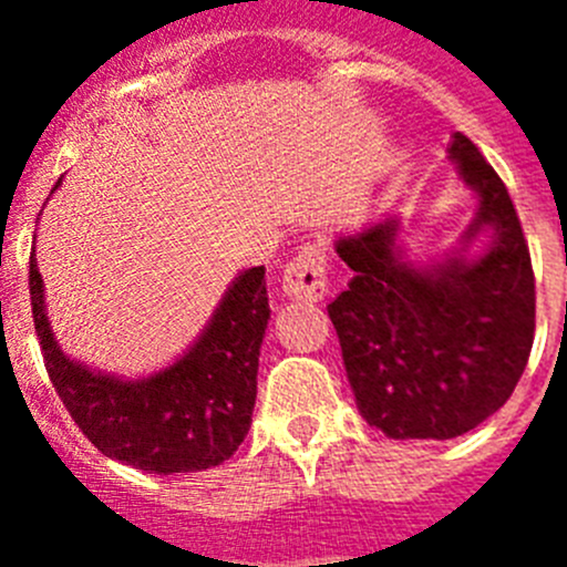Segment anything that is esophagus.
Wrapping results in <instances>:
<instances>
[{"mask_svg": "<svg viewBox=\"0 0 567 567\" xmlns=\"http://www.w3.org/2000/svg\"><path fill=\"white\" fill-rule=\"evenodd\" d=\"M327 240H312L307 247H300V252L284 269V292L303 303H318L327 298Z\"/></svg>", "mask_w": 567, "mask_h": 567, "instance_id": "obj_1", "label": "esophagus"}]
</instances>
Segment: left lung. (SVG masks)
Returning a JSON list of instances; mask_svg holds the SVG:
<instances>
[{"label": "left lung", "instance_id": "1", "mask_svg": "<svg viewBox=\"0 0 567 567\" xmlns=\"http://www.w3.org/2000/svg\"><path fill=\"white\" fill-rule=\"evenodd\" d=\"M452 158L480 195L491 247L468 264L414 269L394 252V221L338 240L352 269L329 303L360 414L394 440H452L497 412L519 383L534 346L537 292L528 240L497 169L454 133Z\"/></svg>", "mask_w": 567, "mask_h": 567}]
</instances>
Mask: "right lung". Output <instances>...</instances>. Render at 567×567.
Here are the masks:
<instances>
[{
	"label": "right lung",
	"instance_id": "obj_1",
	"mask_svg": "<svg viewBox=\"0 0 567 567\" xmlns=\"http://www.w3.org/2000/svg\"><path fill=\"white\" fill-rule=\"evenodd\" d=\"M28 280L53 389L99 452L150 474L204 471L238 452L252 423L269 320L264 267L238 275L193 349L147 380L110 378L64 358L44 315L37 255H30Z\"/></svg>",
	"mask_w": 567,
	"mask_h": 567
}]
</instances>
